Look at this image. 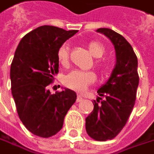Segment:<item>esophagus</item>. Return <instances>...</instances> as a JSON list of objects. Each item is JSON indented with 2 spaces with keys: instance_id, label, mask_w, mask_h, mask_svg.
Wrapping results in <instances>:
<instances>
[{
  "instance_id": "esophagus-1",
  "label": "esophagus",
  "mask_w": 154,
  "mask_h": 154,
  "mask_svg": "<svg viewBox=\"0 0 154 154\" xmlns=\"http://www.w3.org/2000/svg\"><path fill=\"white\" fill-rule=\"evenodd\" d=\"M82 100H83L82 97H81V96H79V95H78V96H77V99H76L77 103H79V102H81Z\"/></svg>"
}]
</instances>
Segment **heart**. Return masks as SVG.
<instances>
[{"label":"heart","mask_w":154,"mask_h":154,"mask_svg":"<svg viewBox=\"0 0 154 154\" xmlns=\"http://www.w3.org/2000/svg\"><path fill=\"white\" fill-rule=\"evenodd\" d=\"M91 55L95 58H101L105 53V47L98 41H91L87 45ZM69 46L68 43H63L58 48L57 56V60L61 64L65 65L69 61ZM95 66L101 71H104L108 69V64L102 60L96 61ZM96 80V75L92 72L73 70L64 77V85L70 89L76 91H83L87 86L91 85Z\"/></svg>","instance_id":"obj_1"}]
</instances>
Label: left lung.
<instances>
[{"label": "left lung", "instance_id": "8db88e82", "mask_svg": "<svg viewBox=\"0 0 154 154\" xmlns=\"http://www.w3.org/2000/svg\"><path fill=\"white\" fill-rule=\"evenodd\" d=\"M97 32L111 41L116 55L112 74L97 91V101H92L93 110L85 119L87 134L96 141L104 142L120 132L131 113L139 84L138 63L132 46L121 35L107 28H100Z\"/></svg>", "mask_w": 154, "mask_h": 154}]
</instances>
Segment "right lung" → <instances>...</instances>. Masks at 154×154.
<instances>
[{
    "mask_svg": "<svg viewBox=\"0 0 154 154\" xmlns=\"http://www.w3.org/2000/svg\"><path fill=\"white\" fill-rule=\"evenodd\" d=\"M78 30L38 27L23 36L11 64L12 94L23 125L34 135L50 137L60 131L76 93L64 88L51 95L47 85L58 72V48Z\"/></svg>",
    "mask_w": 154,
    "mask_h": 154,
    "instance_id": "right-lung-1",
    "label": "right lung"
}]
</instances>
